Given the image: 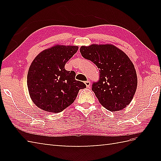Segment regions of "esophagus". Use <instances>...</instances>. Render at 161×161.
Here are the masks:
<instances>
[{"label":"esophagus","mask_w":161,"mask_h":161,"mask_svg":"<svg viewBox=\"0 0 161 161\" xmlns=\"http://www.w3.org/2000/svg\"><path fill=\"white\" fill-rule=\"evenodd\" d=\"M84 84H86V87H89V86H90V81H84Z\"/></svg>","instance_id":"obj_1"}]
</instances>
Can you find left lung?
Masks as SVG:
<instances>
[{"instance_id":"left-lung-1","label":"left lung","mask_w":161,"mask_h":161,"mask_svg":"<svg viewBox=\"0 0 161 161\" xmlns=\"http://www.w3.org/2000/svg\"><path fill=\"white\" fill-rule=\"evenodd\" d=\"M80 53L99 69V79L92 90L101 104L111 111L129 105L137 88V75L129 57L112 45L81 46Z\"/></svg>"}]
</instances>
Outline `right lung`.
Instances as JSON below:
<instances>
[{
    "label": "right lung",
    "mask_w": 161,
    "mask_h": 161,
    "mask_svg": "<svg viewBox=\"0 0 161 161\" xmlns=\"http://www.w3.org/2000/svg\"><path fill=\"white\" fill-rule=\"evenodd\" d=\"M77 50V46L56 45L41 52L32 61L27 83L31 99L38 108L61 112L75 102L79 91L85 88V84L75 80L74 71L64 69Z\"/></svg>",
    "instance_id": "add662e5"
}]
</instances>
